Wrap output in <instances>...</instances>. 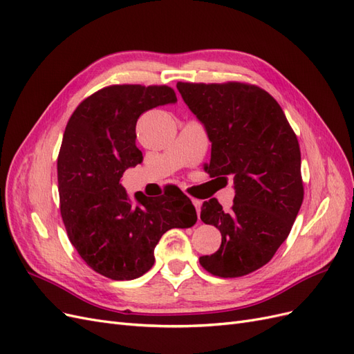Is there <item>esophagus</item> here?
I'll return each mask as SVG.
<instances>
[{
    "label": "esophagus",
    "instance_id": "34e87169",
    "mask_svg": "<svg viewBox=\"0 0 354 354\" xmlns=\"http://www.w3.org/2000/svg\"><path fill=\"white\" fill-rule=\"evenodd\" d=\"M192 202H194V205H195V208H196V212H198V217H199V214H201V205H202V201H199V199H192Z\"/></svg>",
    "mask_w": 354,
    "mask_h": 354
}]
</instances>
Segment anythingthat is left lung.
<instances>
[{
	"label": "left lung",
	"instance_id": "1",
	"mask_svg": "<svg viewBox=\"0 0 354 354\" xmlns=\"http://www.w3.org/2000/svg\"><path fill=\"white\" fill-rule=\"evenodd\" d=\"M177 88L211 140L203 169L234 180L230 211L214 198L202 203L201 220L220 230L221 245L199 263L218 277L252 273L273 259L303 203L298 138L279 103L254 84L177 82Z\"/></svg>",
	"mask_w": 354,
	"mask_h": 354
}]
</instances>
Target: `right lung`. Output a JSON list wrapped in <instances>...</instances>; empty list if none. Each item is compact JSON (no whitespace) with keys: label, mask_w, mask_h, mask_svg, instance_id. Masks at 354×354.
I'll use <instances>...</instances> for the list:
<instances>
[{"label":"right lung","mask_w":354,"mask_h":354,"mask_svg":"<svg viewBox=\"0 0 354 354\" xmlns=\"http://www.w3.org/2000/svg\"><path fill=\"white\" fill-rule=\"evenodd\" d=\"M174 102L168 85H109L77 106L63 134L57 156L63 224L85 264L112 281L151 270L160 236L198 220L183 192L155 199L136 195L133 205L120 183L127 168L143 160L136 146L138 116Z\"/></svg>","instance_id":"add662e5"}]
</instances>
